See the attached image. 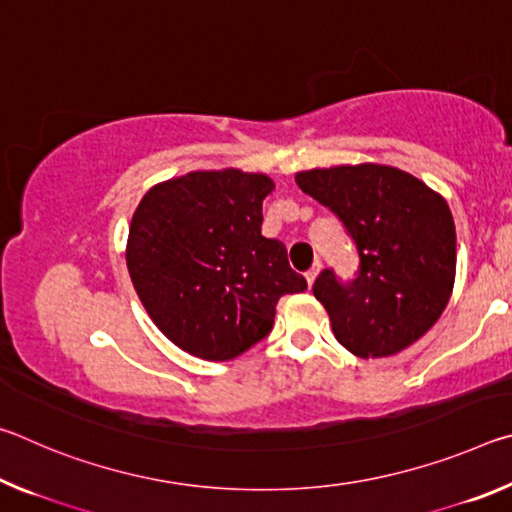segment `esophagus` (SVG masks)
<instances>
[{"mask_svg":"<svg viewBox=\"0 0 512 512\" xmlns=\"http://www.w3.org/2000/svg\"><path fill=\"white\" fill-rule=\"evenodd\" d=\"M320 268H323V264H320V262H316L314 266H311L309 268V271L305 273V277H307V284H309V287H311V284H314V280H316V277H318V273H320Z\"/></svg>","mask_w":512,"mask_h":512,"instance_id":"esophagus-1","label":"esophagus"}]
</instances>
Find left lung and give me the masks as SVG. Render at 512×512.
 I'll list each match as a JSON object with an SVG mask.
<instances>
[{
    "label": "left lung",
    "mask_w": 512,
    "mask_h": 512,
    "mask_svg": "<svg viewBox=\"0 0 512 512\" xmlns=\"http://www.w3.org/2000/svg\"><path fill=\"white\" fill-rule=\"evenodd\" d=\"M296 183L339 216L357 248L352 280L325 268L314 282L336 341L361 359L409 348L443 314L454 287L456 230L447 203L386 164L311 169Z\"/></svg>",
    "instance_id": "left-lung-1"
}]
</instances>
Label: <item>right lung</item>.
<instances>
[{
  "instance_id": "obj_1",
  "label": "right lung",
  "mask_w": 512,
  "mask_h": 512,
  "mask_svg": "<svg viewBox=\"0 0 512 512\" xmlns=\"http://www.w3.org/2000/svg\"><path fill=\"white\" fill-rule=\"evenodd\" d=\"M264 173L192 171L137 205L126 264L144 309L178 348L228 361L273 329L275 305L307 289L282 241L262 235Z\"/></svg>"
}]
</instances>
